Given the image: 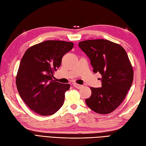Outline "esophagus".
Returning <instances> with one entry per match:
<instances>
[{"label": "esophagus", "instance_id": "esophagus-1", "mask_svg": "<svg viewBox=\"0 0 146 146\" xmlns=\"http://www.w3.org/2000/svg\"><path fill=\"white\" fill-rule=\"evenodd\" d=\"M73 86H74V87H75L76 88H78V89H80V88H82V86H83L81 85L77 84V83H74Z\"/></svg>", "mask_w": 146, "mask_h": 146}]
</instances>
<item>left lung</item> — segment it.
I'll return each mask as SVG.
<instances>
[{"instance_id":"8db88e82","label":"left lung","mask_w":146,"mask_h":146,"mask_svg":"<svg viewBox=\"0 0 146 146\" xmlns=\"http://www.w3.org/2000/svg\"><path fill=\"white\" fill-rule=\"evenodd\" d=\"M79 47L88 56L94 73L102 75V87H90L85 102L95 112L108 114L122 104L131 88L134 71L122 46L106 39L85 40Z\"/></svg>"}]
</instances>
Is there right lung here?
Instances as JSON below:
<instances>
[{
    "mask_svg": "<svg viewBox=\"0 0 146 146\" xmlns=\"http://www.w3.org/2000/svg\"><path fill=\"white\" fill-rule=\"evenodd\" d=\"M73 46L72 42L48 40L30 47L23 55L15 82L20 97L35 112L51 115L63 105L70 85L56 82L53 75Z\"/></svg>",
    "mask_w": 146,
    "mask_h": 146,
    "instance_id": "obj_1",
    "label": "right lung"
}]
</instances>
